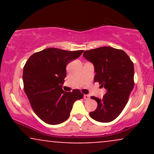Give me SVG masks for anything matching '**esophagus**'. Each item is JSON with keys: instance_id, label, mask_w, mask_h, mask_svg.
<instances>
[{"instance_id": "esophagus-1", "label": "esophagus", "mask_w": 154, "mask_h": 154, "mask_svg": "<svg viewBox=\"0 0 154 154\" xmlns=\"http://www.w3.org/2000/svg\"><path fill=\"white\" fill-rule=\"evenodd\" d=\"M84 99L85 100H89L90 95H84Z\"/></svg>"}]
</instances>
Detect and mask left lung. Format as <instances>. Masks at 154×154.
I'll use <instances>...</instances> for the list:
<instances>
[{"instance_id": "1", "label": "left lung", "mask_w": 154, "mask_h": 154, "mask_svg": "<svg viewBox=\"0 0 154 154\" xmlns=\"http://www.w3.org/2000/svg\"><path fill=\"white\" fill-rule=\"evenodd\" d=\"M83 56L94 66L95 82L106 91L102 99L92 96L98 106L90 116L95 121L109 122L121 114L134 88V65L128 54L112 47L85 51Z\"/></svg>"}]
</instances>
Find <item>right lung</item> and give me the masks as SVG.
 Wrapping results in <instances>:
<instances>
[{
	"label": "right lung",
	"mask_w": 154,
	"mask_h": 154,
	"mask_svg": "<svg viewBox=\"0 0 154 154\" xmlns=\"http://www.w3.org/2000/svg\"><path fill=\"white\" fill-rule=\"evenodd\" d=\"M82 52L49 48L32 54L26 61L23 69L24 92L34 112L45 123L59 125L66 121L75 100L83 98L79 90L62 89L66 65Z\"/></svg>",
	"instance_id": "add662e5"
}]
</instances>
